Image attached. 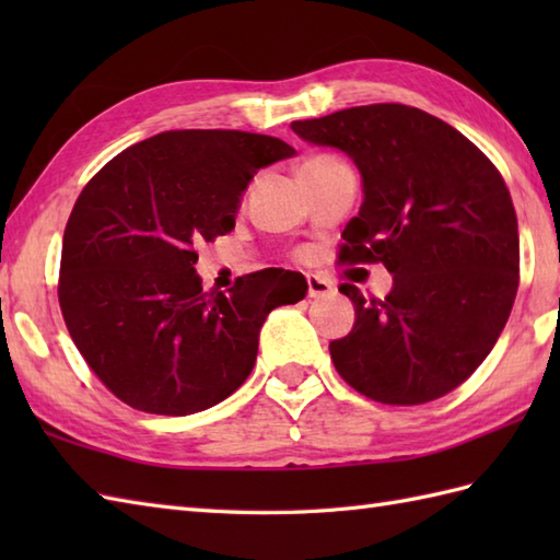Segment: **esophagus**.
<instances>
[{"mask_svg":"<svg viewBox=\"0 0 560 560\" xmlns=\"http://www.w3.org/2000/svg\"><path fill=\"white\" fill-rule=\"evenodd\" d=\"M335 291L331 281L327 277H319V273H307V295L311 299H319V295H327Z\"/></svg>","mask_w":560,"mask_h":560,"instance_id":"esophagus-1","label":"esophagus"}]
</instances>
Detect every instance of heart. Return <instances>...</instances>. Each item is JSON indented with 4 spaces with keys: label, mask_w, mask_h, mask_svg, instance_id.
Returning a JSON list of instances; mask_svg holds the SVG:
<instances>
[{
    "label": "heart",
    "mask_w": 560,
    "mask_h": 560,
    "mask_svg": "<svg viewBox=\"0 0 560 560\" xmlns=\"http://www.w3.org/2000/svg\"><path fill=\"white\" fill-rule=\"evenodd\" d=\"M337 159H331V156H313V159H307L303 165H317V163H335ZM301 165V168H303Z\"/></svg>",
    "instance_id": "b5f03b06"
}]
</instances>
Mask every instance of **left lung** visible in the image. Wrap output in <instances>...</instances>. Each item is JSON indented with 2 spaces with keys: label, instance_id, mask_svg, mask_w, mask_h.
Wrapping results in <instances>:
<instances>
[{
  "label": "left lung",
  "instance_id": "obj_1",
  "mask_svg": "<svg viewBox=\"0 0 560 560\" xmlns=\"http://www.w3.org/2000/svg\"><path fill=\"white\" fill-rule=\"evenodd\" d=\"M291 129L359 165L363 205L341 265H385V299L341 293L355 325L329 343L337 373L368 399L413 407L459 387L513 311L520 235L503 175L455 127L401 103L359 105Z\"/></svg>",
  "mask_w": 560,
  "mask_h": 560
}]
</instances>
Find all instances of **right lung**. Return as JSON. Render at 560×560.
<instances>
[{
    "label": "right lung",
    "instance_id": "add662e5",
    "mask_svg": "<svg viewBox=\"0 0 560 560\" xmlns=\"http://www.w3.org/2000/svg\"><path fill=\"white\" fill-rule=\"evenodd\" d=\"M293 153L267 135L173 129L117 153L81 189L57 295L83 361L117 399L187 416L253 373L259 327L273 307L305 299L307 283L267 292L277 269H265L207 293L195 247L231 233L247 183Z\"/></svg>",
    "mask_w": 560,
    "mask_h": 560
}]
</instances>
